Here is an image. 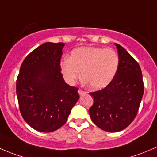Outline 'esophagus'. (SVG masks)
<instances>
[{
    "instance_id": "34e87169",
    "label": "esophagus",
    "mask_w": 157,
    "mask_h": 157,
    "mask_svg": "<svg viewBox=\"0 0 157 157\" xmlns=\"http://www.w3.org/2000/svg\"><path fill=\"white\" fill-rule=\"evenodd\" d=\"M78 93H79V95H80V96H83V94H85V92L84 91H82L81 90H78Z\"/></svg>"
}]
</instances>
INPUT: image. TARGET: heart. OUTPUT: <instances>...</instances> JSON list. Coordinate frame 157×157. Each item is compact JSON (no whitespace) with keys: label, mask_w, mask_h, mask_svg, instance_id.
Here are the masks:
<instances>
[{"label":"heart","mask_w":157,"mask_h":157,"mask_svg":"<svg viewBox=\"0 0 157 157\" xmlns=\"http://www.w3.org/2000/svg\"><path fill=\"white\" fill-rule=\"evenodd\" d=\"M119 66V58L112 48L80 47L71 52L69 58L60 63L66 81L74 84L81 77L92 90H100L113 80Z\"/></svg>","instance_id":"b5f03b06"}]
</instances>
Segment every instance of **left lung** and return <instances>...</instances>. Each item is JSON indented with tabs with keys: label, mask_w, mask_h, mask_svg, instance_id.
Here are the masks:
<instances>
[{
	"label": "left lung",
	"mask_w": 157,
	"mask_h": 157,
	"mask_svg": "<svg viewBox=\"0 0 157 157\" xmlns=\"http://www.w3.org/2000/svg\"><path fill=\"white\" fill-rule=\"evenodd\" d=\"M119 66L113 80L107 86L90 93L94 99L89 109L92 121L108 132L126 128L135 118L144 94L141 69L123 47L115 43Z\"/></svg>",
	"instance_id": "8db88e82"
}]
</instances>
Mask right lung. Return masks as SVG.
Segmentation results:
<instances>
[{"label": "right lung", "instance_id": "obj_1", "mask_svg": "<svg viewBox=\"0 0 157 157\" xmlns=\"http://www.w3.org/2000/svg\"><path fill=\"white\" fill-rule=\"evenodd\" d=\"M64 43L45 42L29 53L17 80L20 113L36 131L52 132L67 121L78 101V89L65 83L60 62Z\"/></svg>", "mask_w": 157, "mask_h": 157}]
</instances>
